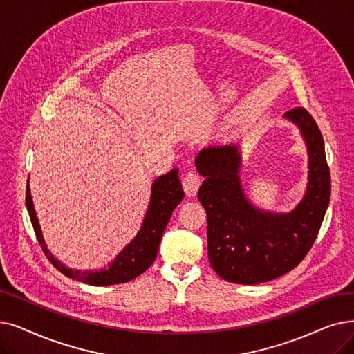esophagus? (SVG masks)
Masks as SVG:
<instances>
[{"mask_svg": "<svg viewBox=\"0 0 354 354\" xmlns=\"http://www.w3.org/2000/svg\"><path fill=\"white\" fill-rule=\"evenodd\" d=\"M201 176H199L196 172H188L182 179V185H183V191L188 196H195L198 192L199 185H201Z\"/></svg>", "mask_w": 354, "mask_h": 354, "instance_id": "esophagus-1", "label": "esophagus"}]
</instances>
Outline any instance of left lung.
Wrapping results in <instances>:
<instances>
[{
    "mask_svg": "<svg viewBox=\"0 0 354 354\" xmlns=\"http://www.w3.org/2000/svg\"><path fill=\"white\" fill-rule=\"evenodd\" d=\"M301 129L308 146L310 178L299 205L289 214L256 209L239 179L236 145L214 146L198 153L195 165L205 180L198 199L207 211L208 259L220 278L256 285L297 268L313 248L330 203L331 178L324 140L304 106L285 113Z\"/></svg>",
    "mask_w": 354,
    "mask_h": 354,
    "instance_id": "left-lung-1",
    "label": "left lung"
}]
</instances>
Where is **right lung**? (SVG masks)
Returning <instances> with one entry per match:
<instances>
[{
	"label": "right lung",
	"mask_w": 354,
	"mask_h": 354,
	"mask_svg": "<svg viewBox=\"0 0 354 354\" xmlns=\"http://www.w3.org/2000/svg\"><path fill=\"white\" fill-rule=\"evenodd\" d=\"M182 199L183 189L179 180L178 169H172L171 172L158 178L155 183H153L150 205L146 212V217L139 234H137L127 248L115 257V260L109 266V269H104L100 272H80L72 270L60 263L59 260H56L50 254V252L46 249L28 185L26 189V207L46 257L50 260V263L60 273H64L68 278L95 286H109L129 282L137 278L139 274H142L153 263V260L156 259L159 244L165 228L169 223V218H171L174 209Z\"/></svg>",
	"instance_id": "add662e5"
}]
</instances>
